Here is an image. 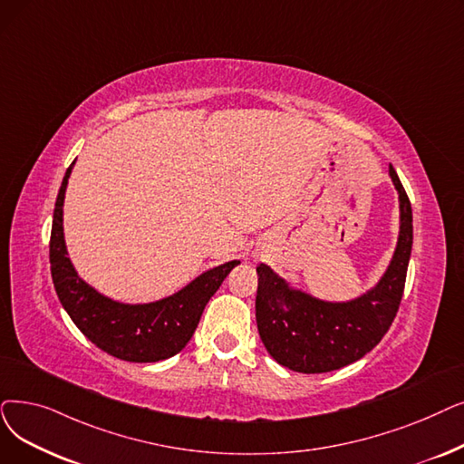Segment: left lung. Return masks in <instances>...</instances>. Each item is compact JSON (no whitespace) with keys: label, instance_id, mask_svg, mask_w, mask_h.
<instances>
[{"label":"left lung","instance_id":"8db88e82","mask_svg":"<svg viewBox=\"0 0 464 464\" xmlns=\"http://www.w3.org/2000/svg\"><path fill=\"white\" fill-rule=\"evenodd\" d=\"M389 174L400 198V237L379 285L347 304H328L290 290L271 267H257L256 322L259 337L280 366L299 373H326L353 364L382 339L398 313L413 245L408 193L394 167Z\"/></svg>","mask_w":464,"mask_h":464}]
</instances>
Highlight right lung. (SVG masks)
I'll return each mask as SVG.
<instances>
[{
  "label": "right lung",
  "instance_id": "1",
  "mask_svg": "<svg viewBox=\"0 0 464 464\" xmlns=\"http://www.w3.org/2000/svg\"><path fill=\"white\" fill-rule=\"evenodd\" d=\"M73 163L56 197L49 243L51 275L60 304L89 341L119 360L159 362L174 356L188 345L208 299L240 261L214 267L184 290L148 305H125L100 295L77 276L64 245L63 205Z\"/></svg>",
  "mask_w": 464,
  "mask_h": 464
}]
</instances>
